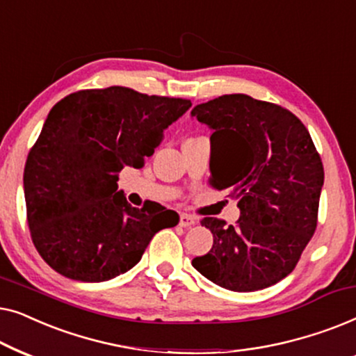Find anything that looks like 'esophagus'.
Instances as JSON below:
<instances>
[{
    "instance_id": "34e87169",
    "label": "esophagus",
    "mask_w": 356,
    "mask_h": 356,
    "mask_svg": "<svg viewBox=\"0 0 356 356\" xmlns=\"http://www.w3.org/2000/svg\"><path fill=\"white\" fill-rule=\"evenodd\" d=\"M196 222H197V218L194 216H189V213H181V216H179V225H181L183 228H189V227L196 225Z\"/></svg>"
}]
</instances>
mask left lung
<instances>
[{"label":"left lung","instance_id":"left-lung-1","mask_svg":"<svg viewBox=\"0 0 356 356\" xmlns=\"http://www.w3.org/2000/svg\"><path fill=\"white\" fill-rule=\"evenodd\" d=\"M211 136V183L238 199L240 218L201 222L213 235L197 272L222 289L256 291L295 269L318 223L324 168L305 124L279 105L222 95L191 111Z\"/></svg>","mask_w":356,"mask_h":356}]
</instances>
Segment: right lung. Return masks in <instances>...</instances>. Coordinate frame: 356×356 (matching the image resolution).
Masks as SVG:
<instances>
[{"mask_svg": "<svg viewBox=\"0 0 356 356\" xmlns=\"http://www.w3.org/2000/svg\"><path fill=\"white\" fill-rule=\"evenodd\" d=\"M191 106L128 87L79 90L48 113L24 170L27 222L38 254L72 280L105 282L138 264L178 213L118 191L124 167H144L163 131Z\"/></svg>", "mask_w": 356, "mask_h": 356, "instance_id": "obj_1", "label": "right lung"}]
</instances>
